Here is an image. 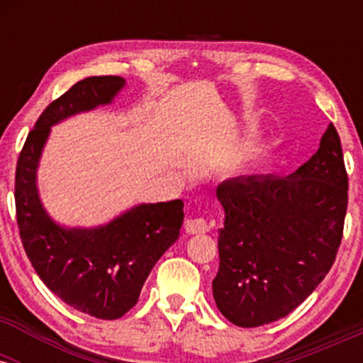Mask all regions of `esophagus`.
Masks as SVG:
<instances>
[{
    "label": "esophagus",
    "instance_id": "obj_1",
    "mask_svg": "<svg viewBox=\"0 0 363 363\" xmlns=\"http://www.w3.org/2000/svg\"><path fill=\"white\" fill-rule=\"evenodd\" d=\"M186 232L187 234H205V232L210 230V225L205 218H189L186 220Z\"/></svg>",
    "mask_w": 363,
    "mask_h": 363
}]
</instances>
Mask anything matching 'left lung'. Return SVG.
Returning <instances> with one entry per match:
<instances>
[{
    "instance_id": "obj_1",
    "label": "left lung",
    "mask_w": 363,
    "mask_h": 363,
    "mask_svg": "<svg viewBox=\"0 0 363 363\" xmlns=\"http://www.w3.org/2000/svg\"><path fill=\"white\" fill-rule=\"evenodd\" d=\"M216 198L225 211L216 307L240 328L285 318L324 280L343 237L348 176L338 131L329 124L290 176L228 179Z\"/></svg>"
}]
</instances>
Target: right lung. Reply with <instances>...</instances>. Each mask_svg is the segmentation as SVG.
Masks as SVG:
<instances>
[{"mask_svg": "<svg viewBox=\"0 0 363 363\" xmlns=\"http://www.w3.org/2000/svg\"><path fill=\"white\" fill-rule=\"evenodd\" d=\"M124 85L121 77H90L49 104L28 133L15 174L16 222L35 273L69 307L107 320L136 306L155 262L179 239L184 203H143L101 227L66 228L40 203L37 167L51 126L107 106Z\"/></svg>", "mask_w": 363, "mask_h": 363, "instance_id": "right-lung-1", "label": "right lung"}]
</instances>
